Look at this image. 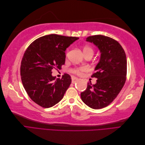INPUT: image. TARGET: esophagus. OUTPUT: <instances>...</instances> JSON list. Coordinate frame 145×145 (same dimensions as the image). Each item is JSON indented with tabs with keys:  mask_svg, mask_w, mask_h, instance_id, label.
I'll list each match as a JSON object with an SVG mask.
<instances>
[{
	"mask_svg": "<svg viewBox=\"0 0 145 145\" xmlns=\"http://www.w3.org/2000/svg\"><path fill=\"white\" fill-rule=\"evenodd\" d=\"M78 78L76 77H72V83H75L77 80H78Z\"/></svg>",
	"mask_w": 145,
	"mask_h": 145,
	"instance_id": "esophagus-1",
	"label": "esophagus"
}]
</instances>
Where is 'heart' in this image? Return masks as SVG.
<instances>
[{
    "mask_svg": "<svg viewBox=\"0 0 145 145\" xmlns=\"http://www.w3.org/2000/svg\"><path fill=\"white\" fill-rule=\"evenodd\" d=\"M83 53H84V52H91L93 53V49H92L90 46H88V45H86L83 47ZM87 69H88V68L86 67H82L80 68H74L72 70V71L76 74H80L82 72L86 71Z\"/></svg>",
    "mask_w": 145,
    "mask_h": 145,
    "instance_id": "b5f03b06",
    "label": "heart"
}]
</instances>
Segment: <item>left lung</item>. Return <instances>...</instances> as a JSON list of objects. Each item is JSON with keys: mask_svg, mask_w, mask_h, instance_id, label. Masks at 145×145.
Here are the masks:
<instances>
[{"mask_svg": "<svg viewBox=\"0 0 145 145\" xmlns=\"http://www.w3.org/2000/svg\"><path fill=\"white\" fill-rule=\"evenodd\" d=\"M100 52V58L91 77L97 78L94 85L88 83L80 94L87 106L93 109L107 106L114 100L123 87L126 78L127 60L122 46L114 39L102 35L86 38Z\"/></svg>", "mask_w": 145, "mask_h": 145, "instance_id": "obj_1", "label": "left lung"}]
</instances>
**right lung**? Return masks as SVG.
Masks as SVG:
<instances>
[{
  "label": "right lung",
  "instance_id": "right-lung-1",
  "mask_svg": "<svg viewBox=\"0 0 145 145\" xmlns=\"http://www.w3.org/2000/svg\"><path fill=\"white\" fill-rule=\"evenodd\" d=\"M78 39L57 34L39 37L25 51L20 65L23 86L33 102L43 108L54 106L63 97L71 83L69 74L62 78L52 76L53 68L60 69L65 62L67 48Z\"/></svg>",
  "mask_w": 145,
  "mask_h": 145
}]
</instances>
